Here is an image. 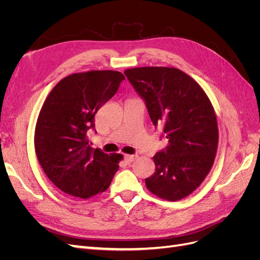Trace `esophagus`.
<instances>
[{"mask_svg":"<svg viewBox=\"0 0 260 260\" xmlns=\"http://www.w3.org/2000/svg\"><path fill=\"white\" fill-rule=\"evenodd\" d=\"M138 158V155H129V154H125L124 155V159L127 162H132L135 161Z\"/></svg>","mask_w":260,"mask_h":260,"instance_id":"34e87169","label":"esophagus"}]
</instances>
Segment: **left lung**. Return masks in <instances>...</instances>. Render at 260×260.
<instances>
[{
  "label": "left lung",
  "mask_w": 260,
  "mask_h": 260,
  "mask_svg": "<svg viewBox=\"0 0 260 260\" xmlns=\"http://www.w3.org/2000/svg\"><path fill=\"white\" fill-rule=\"evenodd\" d=\"M135 90L145 100L154 125L162 124L168 140L153 157L155 172L145 179L147 190L169 202L198 188L212 168L218 148L214 106L192 77L175 67H138L124 70Z\"/></svg>",
  "instance_id": "obj_1"
}]
</instances>
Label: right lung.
<instances>
[{"instance_id":"right-lung-1","label":"right lung","mask_w":260,"mask_h":260,"mask_svg":"<svg viewBox=\"0 0 260 260\" xmlns=\"http://www.w3.org/2000/svg\"><path fill=\"white\" fill-rule=\"evenodd\" d=\"M123 79L115 70L72 74L45 99L36 124L35 149L45 175L61 192L86 200L111 185L122 155L90 147L86 131L95 127L94 116Z\"/></svg>"}]
</instances>
